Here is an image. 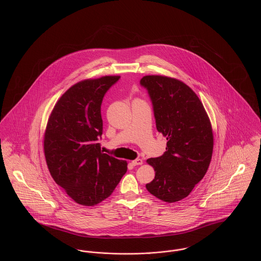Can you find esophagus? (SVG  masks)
I'll return each mask as SVG.
<instances>
[{
  "instance_id": "1",
  "label": "esophagus",
  "mask_w": 261,
  "mask_h": 261,
  "mask_svg": "<svg viewBox=\"0 0 261 261\" xmlns=\"http://www.w3.org/2000/svg\"><path fill=\"white\" fill-rule=\"evenodd\" d=\"M132 164H133L134 166H136V165H142V164H143V161H142L141 159H137V160L132 162Z\"/></svg>"
}]
</instances>
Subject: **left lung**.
<instances>
[{
    "label": "left lung",
    "mask_w": 261,
    "mask_h": 261,
    "mask_svg": "<svg viewBox=\"0 0 261 261\" xmlns=\"http://www.w3.org/2000/svg\"><path fill=\"white\" fill-rule=\"evenodd\" d=\"M141 84L152 100L156 129L166 138V151L147 162L155 171L146 185L168 203L185 199L204 177L213 151L211 119L197 94L181 80L146 75Z\"/></svg>",
    "instance_id": "1"
}]
</instances>
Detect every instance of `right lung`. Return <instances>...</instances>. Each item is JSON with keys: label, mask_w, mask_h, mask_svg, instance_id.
<instances>
[{"label": "right lung", "mask_w": 261, "mask_h": 261, "mask_svg": "<svg viewBox=\"0 0 261 261\" xmlns=\"http://www.w3.org/2000/svg\"><path fill=\"white\" fill-rule=\"evenodd\" d=\"M120 76L82 80L69 88L50 112L44 153L54 181L76 203L93 206L109 198L127 171V162L100 150V105Z\"/></svg>", "instance_id": "add662e5"}]
</instances>
